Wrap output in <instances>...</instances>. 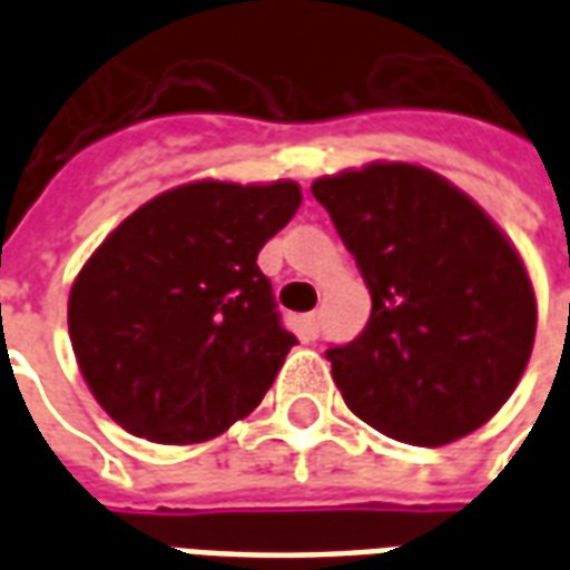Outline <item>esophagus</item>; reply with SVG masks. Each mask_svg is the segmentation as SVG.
Listing matches in <instances>:
<instances>
[{"mask_svg": "<svg viewBox=\"0 0 570 570\" xmlns=\"http://www.w3.org/2000/svg\"><path fill=\"white\" fill-rule=\"evenodd\" d=\"M305 330H308L311 338H317V335H321V311H311L308 317H305Z\"/></svg>", "mask_w": 570, "mask_h": 570, "instance_id": "34e87169", "label": "esophagus"}]
</instances>
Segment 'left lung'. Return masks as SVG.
I'll return each instance as SVG.
<instances>
[{
  "label": "left lung",
  "mask_w": 570,
  "mask_h": 570,
  "mask_svg": "<svg viewBox=\"0 0 570 570\" xmlns=\"http://www.w3.org/2000/svg\"><path fill=\"white\" fill-rule=\"evenodd\" d=\"M370 286L366 330L326 351L347 409L412 445L466 436L525 372L538 305L515 247L415 164H370L314 186Z\"/></svg>",
  "instance_id": "left-lung-1"
}]
</instances>
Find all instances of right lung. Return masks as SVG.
<instances>
[{"label":"right lung","mask_w":570,"mask_h":570,"mask_svg":"<svg viewBox=\"0 0 570 570\" xmlns=\"http://www.w3.org/2000/svg\"><path fill=\"white\" fill-rule=\"evenodd\" d=\"M296 183H188L134 210L69 293V338L109 419L142 440L219 436L259 406L296 335L256 256L296 216Z\"/></svg>","instance_id":"right-lung-1"}]
</instances>
